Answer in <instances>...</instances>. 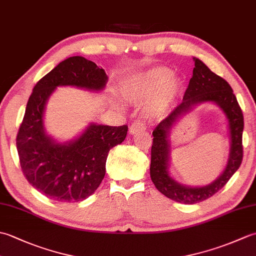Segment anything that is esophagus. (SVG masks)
I'll return each mask as SVG.
<instances>
[{
	"mask_svg": "<svg viewBox=\"0 0 256 256\" xmlns=\"http://www.w3.org/2000/svg\"><path fill=\"white\" fill-rule=\"evenodd\" d=\"M146 130V123L144 121H140V120H136L134 121L131 126H130V133L131 134H135L138 132H142Z\"/></svg>",
	"mask_w": 256,
	"mask_h": 256,
	"instance_id": "obj_1",
	"label": "esophagus"
}]
</instances>
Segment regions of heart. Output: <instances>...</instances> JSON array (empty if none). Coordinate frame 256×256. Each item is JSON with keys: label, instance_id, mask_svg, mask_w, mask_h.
I'll return each mask as SVG.
<instances>
[{"label": "heart", "instance_id": "b5f03b06", "mask_svg": "<svg viewBox=\"0 0 256 256\" xmlns=\"http://www.w3.org/2000/svg\"><path fill=\"white\" fill-rule=\"evenodd\" d=\"M172 76V72L167 67L152 68L126 86V94L133 99L143 100L160 90L155 108L162 111L176 96L179 89L178 81Z\"/></svg>", "mask_w": 256, "mask_h": 256}]
</instances>
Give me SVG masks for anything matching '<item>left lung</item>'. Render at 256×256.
Here are the masks:
<instances>
[{
	"label": "left lung",
	"mask_w": 256,
	"mask_h": 256,
	"mask_svg": "<svg viewBox=\"0 0 256 256\" xmlns=\"http://www.w3.org/2000/svg\"><path fill=\"white\" fill-rule=\"evenodd\" d=\"M194 60L192 77L184 94V100L153 131L150 154V178L157 190L167 198L187 204H198L218 192L238 170L243 158V113L232 88L224 78L212 72L202 62L197 58H194ZM206 100L216 102L226 113L232 135L230 157L222 175L208 186L196 188L182 186L172 180L168 174L169 144L166 135L179 116L194 105Z\"/></svg>",
	"instance_id": "8db88e82"
}]
</instances>
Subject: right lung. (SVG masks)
Masks as SVG:
<instances>
[{
    "mask_svg": "<svg viewBox=\"0 0 256 256\" xmlns=\"http://www.w3.org/2000/svg\"><path fill=\"white\" fill-rule=\"evenodd\" d=\"M106 74L94 62L69 57L44 76L32 89L20 125L16 148L22 172L32 187L62 202L84 200L100 186L110 150L126 138L128 125L91 124L74 142L58 144L42 125L46 101L58 86L101 90Z\"/></svg>",
    "mask_w": 256,
    "mask_h": 256,
    "instance_id": "add662e5",
    "label": "right lung"
}]
</instances>
